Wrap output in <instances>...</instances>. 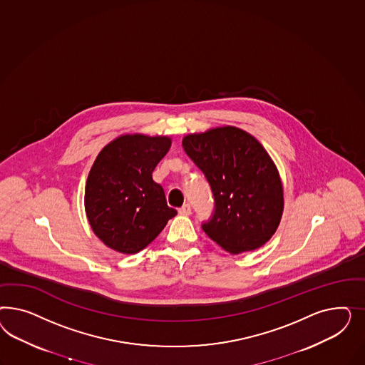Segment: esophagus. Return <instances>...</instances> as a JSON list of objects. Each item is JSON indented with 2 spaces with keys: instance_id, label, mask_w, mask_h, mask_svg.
<instances>
[{
  "instance_id": "34e87169",
  "label": "esophagus",
  "mask_w": 365,
  "mask_h": 365,
  "mask_svg": "<svg viewBox=\"0 0 365 365\" xmlns=\"http://www.w3.org/2000/svg\"><path fill=\"white\" fill-rule=\"evenodd\" d=\"M179 214H180V215H186V217L190 215V214H191V207H190V205H187V203H186V205H183V206L179 209Z\"/></svg>"
}]
</instances>
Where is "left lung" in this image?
Wrapping results in <instances>:
<instances>
[{"label": "left lung", "mask_w": 365, "mask_h": 365, "mask_svg": "<svg viewBox=\"0 0 365 365\" xmlns=\"http://www.w3.org/2000/svg\"><path fill=\"white\" fill-rule=\"evenodd\" d=\"M182 145L214 194L215 211L203 232L232 255L265 245L281 222L284 187L264 145L232 125L190 133Z\"/></svg>", "instance_id": "8db88e82"}]
</instances>
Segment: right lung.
<instances>
[{"label":"right lung","mask_w":365,"mask_h":365,"mask_svg":"<svg viewBox=\"0 0 365 365\" xmlns=\"http://www.w3.org/2000/svg\"><path fill=\"white\" fill-rule=\"evenodd\" d=\"M171 147L168 136L125 133L96 156L86 183L84 206L101 242L123 255L143 250L177 210L167 206L153 171Z\"/></svg>","instance_id":"obj_1"}]
</instances>
